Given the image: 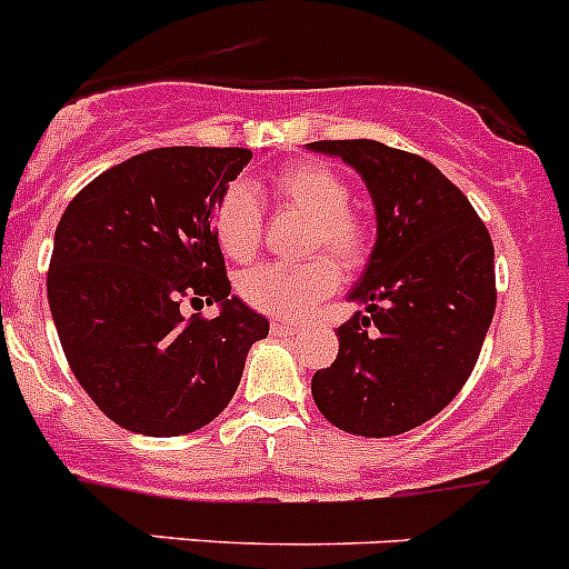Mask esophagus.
Returning <instances> with one entry per match:
<instances>
[{"mask_svg": "<svg viewBox=\"0 0 569 569\" xmlns=\"http://www.w3.org/2000/svg\"><path fill=\"white\" fill-rule=\"evenodd\" d=\"M272 333H274V337H295L297 328L295 326H286V322H274Z\"/></svg>", "mask_w": 569, "mask_h": 569, "instance_id": "34e87169", "label": "esophagus"}]
</instances>
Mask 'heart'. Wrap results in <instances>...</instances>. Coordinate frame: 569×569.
I'll return each mask as SVG.
<instances>
[{
    "label": "heart",
    "instance_id": "b5f03b06",
    "mask_svg": "<svg viewBox=\"0 0 569 569\" xmlns=\"http://www.w3.org/2000/svg\"><path fill=\"white\" fill-rule=\"evenodd\" d=\"M269 196L280 210L306 216L300 263H263L238 278L247 306L278 320H302L333 295L339 267L353 269L368 258V221L348 207V184L333 168L315 159L291 162L272 173ZM216 238L227 258L249 260L260 243V204L252 188L232 182L216 204ZM328 251V256H315Z\"/></svg>",
    "mask_w": 569,
    "mask_h": 569
}]
</instances>
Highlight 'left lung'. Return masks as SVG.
I'll return each mask as SVG.
<instances>
[{
  "label": "left lung",
  "mask_w": 569,
  "mask_h": 569,
  "mask_svg": "<svg viewBox=\"0 0 569 569\" xmlns=\"http://www.w3.org/2000/svg\"><path fill=\"white\" fill-rule=\"evenodd\" d=\"M362 177L376 243L337 328L339 353L311 396L342 432L390 438L438 416L480 357L497 309L493 243L475 207L418 153L376 140H320Z\"/></svg>",
  "instance_id": "1"
}]
</instances>
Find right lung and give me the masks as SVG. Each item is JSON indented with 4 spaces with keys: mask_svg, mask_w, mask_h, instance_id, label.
Here are the masks:
<instances>
[{
    "mask_svg": "<svg viewBox=\"0 0 569 569\" xmlns=\"http://www.w3.org/2000/svg\"><path fill=\"white\" fill-rule=\"evenodd\" d=\"M249 148H153L69 201L47 300L67 362L94 405L129 432L173 438L219 416L267 317L230 297L216 204ZM216 301L184 321L178 302Z\"/></svg>",
    "mask_w": 569,
    "mask_h": 569,
    "instance_id": "1",
    "label": "right lung"
}]
</instances>
